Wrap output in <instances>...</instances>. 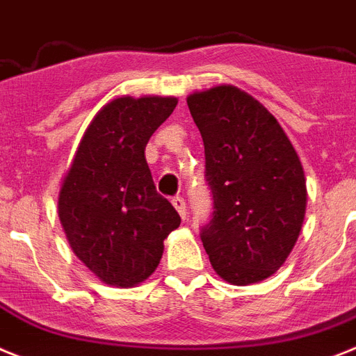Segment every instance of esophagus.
Instances as JSON below:
<instances>
[{
	"mask_svg": "<svg viewBox=\"0 0 356 356\" xmlns=\"http://www.w3.org/2000/svg\"><path fill=\"white\" fill-rule=\"evenodd\" d=\"M172 205H175V209L178 211V214H180L181 218L187 216V203H185L184 196H175V198H172Z\"/></svg>",
	"mask_w": 356,
	"mask_h": 356,
	"instance_id": "1",
	"label": "esophagus"
}]
</instances>
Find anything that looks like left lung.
Returning <instances> with one entry per match:
<instances>
[{"mask_svg": "<svg viewBox=\"0 0 356 356\" xmlns=\"http://www.w3.org/2000/svg\"><path fill=\"white\" fill-rule=\"evenodd\" d=\"M187 106L205 145L212 214L200 238L225 281L270 277L299 238L306 180L296 149L266 108L245 91L218 86Z\"/></svg>", "mask_w": 356, "mask_h": 356, "instance_id": "left-lung-1", "label": "left lung"}]
</instances>
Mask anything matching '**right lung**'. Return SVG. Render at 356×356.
Segmentation results:
<instances>
[{
	"mask_svg": "<svg viewBox=\"0 0 356 356\" xmlns=\"http://www.w3.org/2000/svg\"><path fill=\"white\" fill-rule=\"evenodd\" d=\"M171 97L106 104L79 144L59 193V218L75 256L108 284L135 286L156 270L180 214L156 193L145 145L172 113Z\"/></svg>",
	"mask_w": 356,
	"mask_h": 356,
	"instance_id": "right-lung-1",
	"label": "right lung"
}]
</instances>
